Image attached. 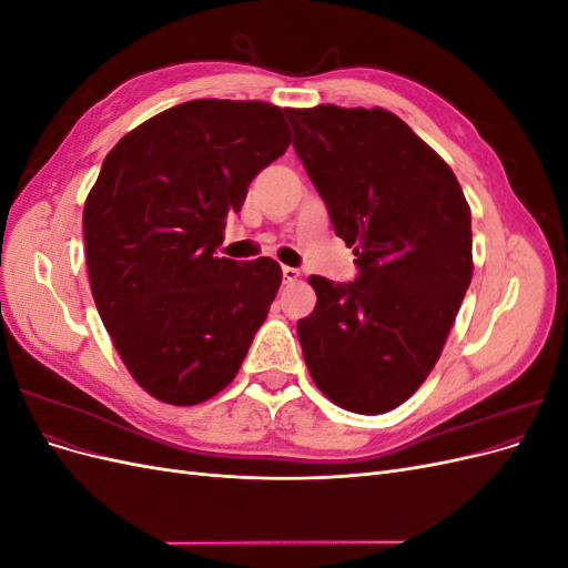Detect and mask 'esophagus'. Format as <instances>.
Here are the masks:
<instances>
[{"mask_svg":"<svg viewBox=\"0 0 568 568\" xmlns=\"http://www.w3.org/2000/svg\"><path fill=\"white\" fill-rule=\"evenodd\" d=\"M282 274H284V284H294L298 277H301V272L296 270V267H282Z\"/></svg>","mask_w":568,"mask_h":568,"instance_id":"obj_1","label":"esophagus"}]
</instances>
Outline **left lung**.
Segmentation results:
<instances>
[{"label":"left lung","instance_id":"1","mask_svg":"<svg viewBox=\"0 0 568 568\" xmlns=\"http://www.w3.org/2000/svg\"><path fill=\"white\" fill-rule=\"evenodd\" d=\"M294 149L359 274H313L298 320L317 388L357 415H384L438 363L471 282V211L438 153L384 109H284Z\"/></svg>","mask_w":568,"mask_h":568}]
</instances>
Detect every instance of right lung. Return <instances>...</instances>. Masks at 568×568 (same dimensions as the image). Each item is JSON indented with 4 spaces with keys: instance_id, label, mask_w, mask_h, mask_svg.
Here are the masks:
<instances>
[{
    "instance_id": "obj_1",
    "label": "right lung",
    "mask_w": 568,
    "mask_h": 568,
    "mask_svg": "<svg viewBox=\"0 0 568 568\" xmlns=\"http://www.w3.org/2000/svg\"><path fill=\"white\" fill-rule=\"evenodd\" d=\"M291 144L280 106L194 99L104 159L82 227L97 311L134 382L168 405L225 388L282 284L272 257H217L251 180Z\"/></svg>"
}]
</instances>
